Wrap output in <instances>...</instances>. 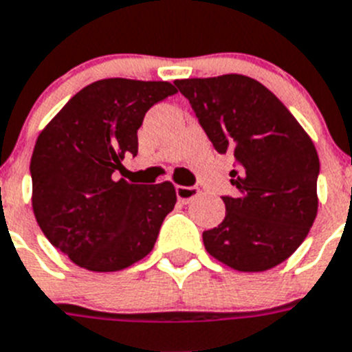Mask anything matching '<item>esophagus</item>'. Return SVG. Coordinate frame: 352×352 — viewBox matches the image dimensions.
<instances>
[{"instance_id":"esophagus-1","label":"esophagus","mask_w":352,"mask_h":352,"mask_svg":"<svg viewBox=\"0 0 352 352\" xmlns=\"http://www.w3.org/2000/svg\"><path fill=\"white\" fill-rule=\"evenodd\" d=\"M175 193H177V199L181 200L182 204H190L191 200L199 197L200 190L199 188H195V186H177Z\"/></svg>"}]
</instances>
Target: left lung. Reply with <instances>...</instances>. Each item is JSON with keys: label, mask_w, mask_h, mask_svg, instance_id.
I'll list each match as a JSON object with an SVG mask.
<instances>
[{"label": "left lung", "mask_w": 352, "mask_h": 352, "mask_svg": "<svg viewBox=\"0 0 352 352\" xmlns=\"http://www.w3.org/2000/svg\"><path fill=\"white\" fill-rule=\"evenodd\" d=\"M218 153H232L234 197L204 231L212 258L240 272L277 267L299 249L317 217L315 144L276 94L243 75L175 80Z\"/></svg>", "instance_id": "8db88e82"}]
</instances>
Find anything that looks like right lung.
I'll use <instances>...</instances> for the list:
<instances>
[{"mask_svg": "<svg viewBox=\"0 0 352 352\" xmlns=\"http://www.w3.org/2000/svg\"><path fill=\"white\" fill-rule=\"evenodd\" d=\"M175 93L170 82H93L37 138L30 161L35 220L78 267L118 272L153 249L175 208V188L116 181L114 171L125 155H138L146 111Z\"/></svg>", "mask_w": 352, "mask_h": 352, "instance_id": "1", "label": "right lung"}]
</instances>
